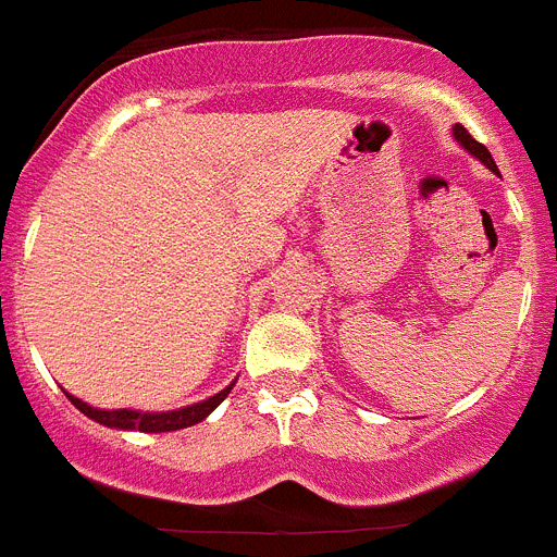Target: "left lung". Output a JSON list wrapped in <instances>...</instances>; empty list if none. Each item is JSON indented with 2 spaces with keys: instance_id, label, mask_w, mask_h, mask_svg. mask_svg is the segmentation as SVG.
<instances>
[{
  "instance_id": "obj_1",
  "label": "left lung",
  "mask_w": 557,
  "mask_h": 557,
  "mask_svg": "<svg viewBox=\"0 0 557 557\" xmlns=\"http://www.w3.org/2000/svg\"><path fill=\"white\" fill-rule=\"evenodd\" d=\"M451 136H455V141H457V145L462 147V150H466V152H471V156H474V159H480L482 164L488 166L491 172H496V175H499V170H496L494 159H491V152L485 150V147H482L480 141H474V139H471V136H469V131H466V127H462V125H455V127H451Z\"/></svg>"
}]
</instances>
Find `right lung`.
<instances>
[{
    "label": "right lung",
    "instance_id": "add662e5",
    "mask_svg": "<svg viewBox=\"0 0 557 557\" xmlns=\"http://www.w3.org/2000/svg\"><path fill=\"white\" fill-rule=\"evenodd\" d=\"M236 382V379H234ZM231 385H225L223 391L209 396L206 401H198V405H189V407H178V410H166V412H141V410H100V407H91L86 405L83 398L72 396L66 393V398L83 416H88L91 421L102 426H111V430H136V432H175V430H186V426H195L198 421H203L206 416L218 410V405L223 401L225 396L231 393Z\"/></svg>",
    "mask_w": 557,
    "mask_h": 557
}]
</instances>
